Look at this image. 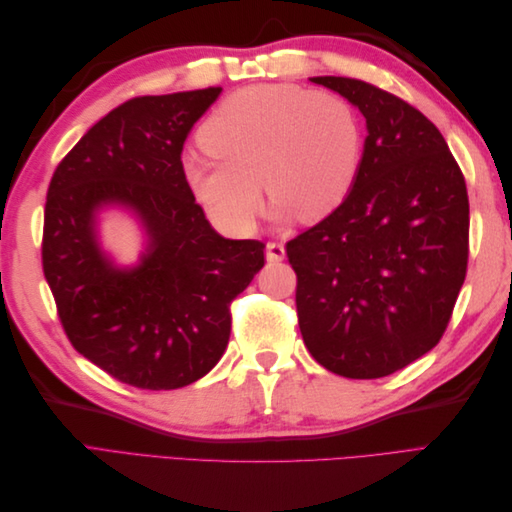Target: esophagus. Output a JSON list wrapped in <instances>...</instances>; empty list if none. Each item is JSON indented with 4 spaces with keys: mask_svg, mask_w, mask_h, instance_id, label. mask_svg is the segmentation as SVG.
Segmentation results:
<instances>
[{
    "mask_svg": "<svg viewBox=\"0 0 512 512\" xmlns=\"http://www.w3.org/2000/svg\"><path fill=\"white\" fill-rule=\"evenodd\" d=\"M286 258V247L280 241H269L267 243V260L269 262H282Z\"/></svg>",
    "mask_w": 512,
    "mask_h": 512,
    "instance_id": "esophagus-1",
    "label": "esophagus"
}]
</instances>
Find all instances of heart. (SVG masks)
Masks as SVG:
<instances>
[{
    "mask_svg": "<svg viewBox=\"0 0 512 512\" xmlns=\"http://www.w3.org/2000/svg\"><path fill=\"white\" fill-rule=\"evenodd\" d=\"M200 143L211 156L183 164L192 194L222 228L247 232L262 209L258 178L282 215L322 220L342 205L359 175L363 128L333 91L262 83L224 98Z\"/></svg>",
    "mask_w": 512,
    "mask_h": 512,
    "instance_id": "1",
    "label": "heart"
}]
</instances>
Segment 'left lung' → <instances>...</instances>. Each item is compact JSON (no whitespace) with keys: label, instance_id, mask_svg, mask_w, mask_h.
I'll return each mask as SVG.
<instances>
[{"label":"left lung","instance_id":"1","mask_svg":"<svg viewBox=\"0 0 512 512\" xmlns=\"http://www.w3.org/2000/svg\"><path fill=\"white\" fill-rule=\"evenodd\" d=\"M367 121L352 190L331 215L286 243L297 314L314 359L371 380L436 346L466 280L470 203L444 136L376 85L316 76Z\"/></svg>","mask_w":512,"mask_h":512}]
</instances>
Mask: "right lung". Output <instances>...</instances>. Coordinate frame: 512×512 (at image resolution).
I'll return each instance as SVG.
<instances>
[{
	"label": "right lung",
	"mask_w": 512,
	"mask_h": 512,
	"mask_svg": "<svg viewBox=\"0 0 512 512\" xmlns=\"http://www.w3.org/2000/svg\"><path fill=\"white\" fill-rule=\"evenodd\" d=\"M222 87L141 96L102 117L55 168L44 205L42 269L70 344L108 376L170 391L203 378L230 337V303L265 267V243L220 237L181 162ZM132 208L150 237L142 265L99 250L95 211Z\"/></svg>",
	"instance_id": "1"
}]
</instances>
